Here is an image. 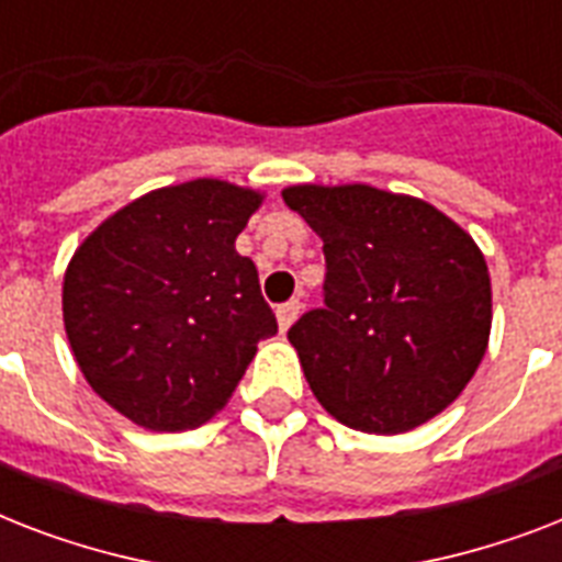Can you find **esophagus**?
<instances>
[{"label":"esophagus","mask_w":562,"mask_h":562,"mask_svg":"<svg viewBox=\"0 0 562 562\" xmlns=\"http://www.w3.org/2000/svg\"><path fill=\"white\" fill-rule=\"evenodd\" d=\"M300 308H303L300 300H289V303H280V306H277V324H280L282 333H289V326L297 321Z\"/></svg>","instance_id":"esophagus-1"}]
</instances>
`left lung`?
Here are the masks:
<instances>
[{
	"label": "left lung",
	"mask_w": 562,
	"mask_h": 562,
	"mask_svg": "<svg viewBox=\"0 0 562 562\" xmlns=\"http://www.w3.org/2000/svg\"><path fill=\"white\" fill-rule=\"evenodd\" d=\"M324 241V306L289 329L338 423L402 435L452 405L487 352L493 294L479 245L431 203L352 187H289Z\"/></svg>",
	"instance_id": "1"
}]
</instances>
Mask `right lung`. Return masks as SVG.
<instances>
[{
	"mask_svg": "<svg viewBox=\"0 0 562 562\" xmlns=\"http://www.w3.org/2000/svg\"><path fill=\"white\" fill-rule=\"evenodd\" d=\"M262 194L224 180L148 192L75 250L64 326L75 361L110 408L151 431H187L224 408L277 333L236 236Z\"/></svg>",
	"mask_w": 562,
	"mask_h": 562,
	"instance_id": "add662e5",
	"label": "right lung"
}]
</instances>
